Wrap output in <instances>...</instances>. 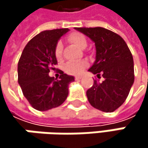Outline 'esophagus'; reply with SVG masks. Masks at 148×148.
Returning a JSON list of instances; mask_svg holds the SVG:
<instances>
[{"instance_id": "obj_1", "label": "esophagus", "mask_w": 148, "mask_h": 148, "mask_svg": "<svg viewBox=\"0 0 148 148\" xmlns=\"http://www.w3.org/2000/svg\"><path fill=\"white\" fill-rule=\"evenodd\" d=\"M74 79H75V80H80L81 77H80V76H76V77H75Z\"/></svg>"}]
</instances>
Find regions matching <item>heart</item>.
<instances>
[{
	"mask_svg": "<svg viewBox=\"0 0 148 148\" xmlns=\"http://www.w3.org/2000/svg\"><path fill=\"white\" fill-rule=\"evenodd\" d=\"M67 39L69 42L74 44L76 46H78L80 49H84L87 45V41L85 37L80 32H72L68 37ZM55 56L57 60H61L62 57V45L61 42H58L56 48H55ZM87 62L84 60L80 61H75V62H69L66 63L64 66V70L67 74H79L82 72V70L86 68Z\"/></svg>",
	"mask_w": 148,
	"mask_h": 148,
	"instance_id": "heart-1",
	"label": "heart"
}]
</instances>
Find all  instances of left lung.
Returning a JSON list of instances; mask_svg holds the SVG:
<instances>
[{
  "mask_svg": "<svg viewBox=\"0 0 148 148\" xmlns=\"http://www.w3.org/2000/svg\"><path fill=\"white\" fill-rule=\"evenodd\" d=\"M96 46V60L89 71L99 79L86 91L89 103L104 112H113L126 100L134 80L132 54L123 38L103 27H77Z\"/></svg>",
  "mask_w": 148,
  "mask_h": 148,
  "instance_id": "8db88e82",
  "label": "left lung"
}]
</instances>
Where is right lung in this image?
Listing matches in <instances>:
<instances>
[{
	"label": "right lung",
	"instance_id": "right-lung-1",
	"mask_svg": "<svg viewBox=\"0 0 148 148\" xmlns=\"http://www.w3.org/2000/svg\"><path fill=\"white\" fill-rule=\"evenodd\" d=\"M68 28L40 32L25 45L18 63V81L29 103L38 110H48L60 106L69 94V85L73 76L61 71L59 79L49 77L56 70L57 60L55 48Z\"/></svg>",
	"mask_w": 148,
	"mask_h": 148
}]
</instances>
